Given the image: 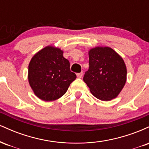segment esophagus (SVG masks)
Masks as SVG:
<instances>
[{
    "label": "esophagus",
    "instance_id": "obj_1",
    "mask_svg": "<svg viewBox=\"0 0 149 149\" xmlns=\"http://www.w3.org/2000/svg\"><path fill=\"white\" fill-rule=\"evenodd\" d=\"M76 76H77V77H78V78H82V77H83V72H81V73H77V74H76Z\"/></svg>",
    "mask_w": 149,
    "mask_h": 149
}]
</instances>
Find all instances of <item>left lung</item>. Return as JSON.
<instances>
[{
  "label": "left lung",
  "mask_w": 149,
  "mask_h": 149,
  "mask_svg": "<svg viewBox=\"0 0 149 149\" xmlns=\"http://www.w3.org/2000/svg\"><path fill=\"white\" fill-rule=\"evenodd\" d=\"M89 69L83 80L90 92L102 101L116 98L124 88L127 80V68L123 58L109 47L90 49Z\"/></svg>",
  "instance_id": "1"
}]
</instances>
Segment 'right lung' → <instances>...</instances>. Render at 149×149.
<instances>
[{"label":"right lung","mask_w":149,"mask_h":149,"mask_svg":"<svg viewBox=\"0 0 149 149\" xmlns=\"http://www.w3.org/2000/svg\"><path fill=\"white\" fill-rule=\"evenodd\" d=\"M76 75L70 70V63L60 48L48 45L31 59L29 83L37 97L45 102L58 100L66 93Z\"/></svg>","instance_id":"1"}]
</instances>
